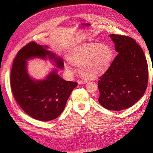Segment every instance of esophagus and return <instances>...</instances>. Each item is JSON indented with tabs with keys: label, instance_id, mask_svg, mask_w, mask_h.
<instances>
[{
	"label": "esophagus",
	"instance_id": "esophagus-1",
	"mask_svg": "<svg viewBox=\"0 0 153 153\" xmlns=\"http://www.w3.org/2000/svg\"><path fill=\"white\" fill-rule=\"evenodd\" d=\"M87 82V80H78V83L79 84H86Z\"/></svg>",
	"mask_w": 153,
	"mask_h": 153
}]
</instances>
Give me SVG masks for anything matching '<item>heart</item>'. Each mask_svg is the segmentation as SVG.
Here are the masks:
<instances>
[{
  "label": "heart",
  "instance_id": "1",
  "mask_svg": "<svg viewBox=\"0 0 153 153\" xmlns=\"http://www.w3.org/2000/svg\"><path fill=\"white\" fill-rule=\"evenodd\" d=\"M113 52L109 45L105 43H89L74 50L69 57V62L79 66L80 75L86 79H92L103 73L110 65ZM67 71L71 70L69 63L65 64Z\"/></svg>",
  "mask_w": 153,
  "mask_h": 153
}]
</instances>
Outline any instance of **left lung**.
Returning a JSON list of instances; mask_svg holds the SVG:
<instances>
[{"label": "left lung", "instance_id": "8db88e82", "mask_svg": "<svg viewBox=\"0 0 153 153\" xmlns=\"http://www.w3.org/2000/svg\"><path fill=\"white\" fill-rule=\"evenodd\" d=\"M118 53L109 68L99 78L98 101L110 110L135 105L144 94L149 72L142 48L131 37L110 34Z\"/></svg>", "mask_w": 153, "mask_h": 153}]
</instances>
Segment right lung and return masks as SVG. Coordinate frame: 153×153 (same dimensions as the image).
<instances>
[{
  "label": "right lung",
  "instance_id": "1",
  "mask_svg": "<svg viewBox=\"0 0 153 153\" xmlns=\"http://www.w3.org/2000/svg\"><path fill=\"white\" fill-rule=\"evenodd\" d=\"M53 59L56 66L63 68L61 58L47 50V47L31 41L21 48L14 59L10 84L14 98L29 116L41 121L56 119L63 112L68 99L78 84L66 81L55 69L44 80L36 81L27 71V60L34 57Z\"/></svg>",
  "mask_w": 153,
  "mask_h": 153
}]
</instances>
